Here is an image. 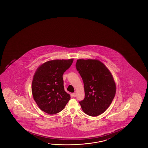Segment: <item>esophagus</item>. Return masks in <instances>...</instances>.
I'll return each instance as SVG.
<instances>
[{
  "label": "esophagus",
  "instance_id": "1",
  "mask_svg": "<svg viewBox=\"0 0 148 148\" xmlns=\"http://www.w3.org/2000/svg\"><path fill=\"white\" fill-rule=\"evenodd\" d=\"M72 95L73 96V97H76V95L75 93H73L72 94Z\"/></svg>",
  "mask_w": 148,
  "mask_h": 148
}]
</instances>
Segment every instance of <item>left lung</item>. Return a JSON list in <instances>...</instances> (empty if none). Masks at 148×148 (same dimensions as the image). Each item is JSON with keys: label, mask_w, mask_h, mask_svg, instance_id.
<instances>
[{"label": "left lung", "mask_w": 148, "mask_h": 148, "mask_svg": "<svg viewBox=\"0 0 148 148\" xmlns=\"http://www.w3.org/2000/svg\"><path fill=\"white\" fill-rule=\"evenodd\" d=\"M76 67L84 84L85 99L79 102L82 109L89 116H97L108 108L115 96L113 76L97 59H78Z\"/></svg>", "instance_id": "left-lung-1"}]
</instances>
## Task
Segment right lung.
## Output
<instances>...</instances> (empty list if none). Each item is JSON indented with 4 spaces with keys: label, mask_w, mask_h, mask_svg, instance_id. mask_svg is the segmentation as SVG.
<instances>
[{
    "label": "right lung",
    "mask_w": 148,
    "mask_h": 148,
    "mask_svg": "<svg viewBox=\"0 0 148 148\" xmlns=\"http://www.w3.org/2000/svg\"><path fill=\"white\" fill-rule=\"evenodd\" d=\"M73 60L47 61L39 66L34 73L32 87L33 97L40 109L47 114L58 113L70 99V95L64 90L62 76Z\"/></svg>",
    "instance_id": "obj_1"
}]
</instances>
